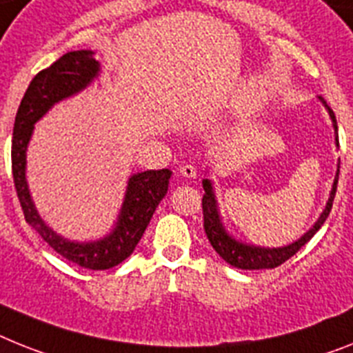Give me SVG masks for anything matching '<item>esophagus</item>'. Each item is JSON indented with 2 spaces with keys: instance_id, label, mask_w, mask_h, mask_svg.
<instances>
[{
  "instance_id": "obj_1",
  "label": "esophagus",
  "mask_w": 353,
  "mask_h": 353,
  "mask_svg": "<svg viewBox=\"0 0 353 353\" xmlns=\"http://www.w3.org/2000/svg\"><path fill=\"white\" fill-rule=\"evenodd\" d=\"M179 174H181L183 177H186V179H194V177L197 176V168H195L194 165H183V167L179 168Z\"/></svg>"
}]
</instances>
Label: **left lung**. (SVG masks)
Segmentation results:
<instances>
[{"label": "left lung", "instance_id": "obj_1", "mask_svg": "<svg viewBox=\"0 0 353 353\" xmlns=\"http://www.w3.org/2000/svg\"><path fill=\"white\" fill-rule=\"evenodd\" d=\"M319 100H321L323 105L327 108L330 118H332L334 131H336V145L339 147V140H337L336 114H334L332 109L328 108V103L325 102L321 97H319ZM337 179H339V163H337L336 179H334L332 190H330V197H328L327 206H325L323 213L319 215L318 221H316V224H314V226L310 228L309 232L305 233L301 239H298V241L292 242V244L289 245H283V248H260V245L244 244V242L233 239V236L226 232V228H224V224H222L221 221V213H219L217 199H215V192H213L212 181H210V179H203L204 232H206L210 244L213 245V250L217 251L222 259L236 269H250V271H253V269H272V268H278V265H282L285 260L291 259L292 254L298 253V251H300L301 248H303V245L307 244L314 235H316V232L323 226V222L327 221L328 213H330V210H332L334 197H336Z\"/></svg>", "mask_w": 353, "mask_h": 353}]
</instances>
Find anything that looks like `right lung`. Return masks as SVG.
Returning <instances> with one entry per match:
<instances>
[{
  "label": "right lung",
  "mask_w": 353,
  "mask_h": 353,
  "mask_svg": "<svg viewBox=\"0 0 353 353\" xmlns=\"http://www.w3.org/2000/svg\"><path fill=\"white\" fill-rule=\"evenodd\" d=\"M93 55L94 53L91 50L68 52L53 62L52 66L39 71L32 79L14 121L12 176L26 222L39 233L41 239L70 262L93 271H103L123 262L134 251L149 226L152 213L167 195L172 172L163 168V170L138 172L129 177L117 224L112 232L100 241H68L64 236L57 235L41 219L26 183V149L30 143L35 121H39L55 103L77 94L99 77L100 64L99 61H94Z\"/></svg>",
  "instance_id": "add662e5"
}]
</instances>
